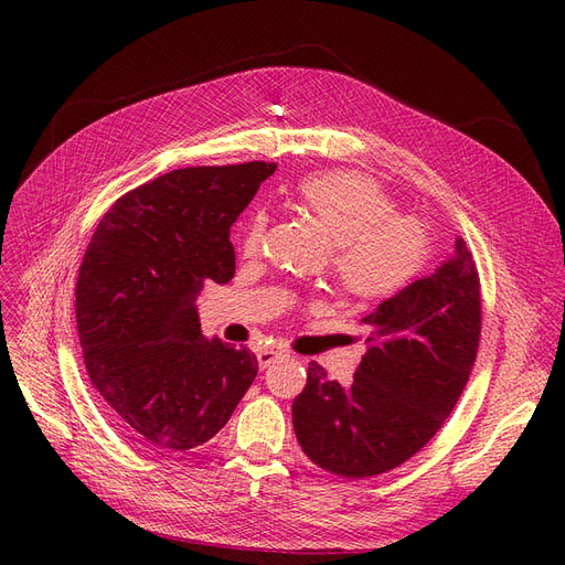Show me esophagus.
<instances>
[{"instance_id":"1","label":"esophagus","mask_w":565,"mask_h":565,"mask_svg":"<svg viewBox=\"0 0 565 565\" xmlns=\"http://www.w3.org/2000/svg\"><path fill=\"white\" fill-rule=\"evenodd\" d=\"M279 358H281V352L275 350V348H263V350H258V354H256V360H258V366H260V369H267L270 364H275Z\"/></svg>"}]
</instances>
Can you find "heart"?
Listing matches in <instances>:
<instances>
[{
	"label": "heart",
	"instance_id": "heart-1",
	"mask_svg": "<svg viewBox=\"0 0 565 565\" xmlns=\"http://www.w3.org/2000/svg\"><path fill=\"white\" fill-rule=\"evenodd\" d=\"M290 201L332 241L330 273L352 300L375 302L405 288L428 256L430 237L422 222L396 215V203L371 178L354 171L307 175L292 188ZM267 217L252 213L243 252L263 245Z\"/></svg>",
	"mask_w": 565,
	"mask_h": 565
}]
</instances>
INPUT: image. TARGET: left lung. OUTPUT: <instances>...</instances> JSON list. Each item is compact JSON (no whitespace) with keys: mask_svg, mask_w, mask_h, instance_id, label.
Listing matches in <instances>:
<instances>
[{"mask_svg":"<svg viewBox=\"0 0 565 565\" xmlns=\"http://www.w3.org/2000/svg\"><path fill=\"white\" fill-rule=\"evenodd\" d=\"M369 350L345 390L311 362L292 428L311 462L343 479L390 471L422 451L456 407L477 362L481 281L456 254L360 320Z\"/></svg>","mask_w":565,"mask_h":565,"instance_id":"obj_1","label":"left lung"}]
</instances>
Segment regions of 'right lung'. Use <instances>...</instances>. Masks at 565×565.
Instances as JSON below:
<instances>
[{"label":"right lung","mask_w":565,"mask_h":565,"mask_svg":"<svg viewBox=\"0 0 565 565\" xmlns=\"http://www.w3.org/2000/svg\"><path fill=\"white\" fill-rule=\"evenodd\" d=\"M275 162L188 167L111 203L75 286L84 366L114 428L148 451L217 435L258 373L256 354L201 334L196 295L235 273L228 241Z\"/></svg>","instance_id":"add662e5"}]
</instances>
